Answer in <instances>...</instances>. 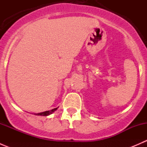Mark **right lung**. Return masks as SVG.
Segmentation results:
<instances>
[{"label": "right lung", "instance_id": "obj_1", "mask_svg": "<svg viewBox=\"0 0 147 147\" xmlns=\"http://www.w3.org/2000/svg\"><path fill=\"white\" fill-rule=\"evenodd\" d=\"M57 108H54V109H53L52 110H49V111H45V112H40V113H37V114H34V115H40V116H48V115H51V114H53V112H55V111H56L57 109Z\"/></svg>", "mask_w": 147, "mask_h": 147}]
</instances>
